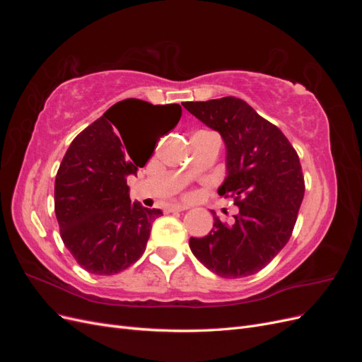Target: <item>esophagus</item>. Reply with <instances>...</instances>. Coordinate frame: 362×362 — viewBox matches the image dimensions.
<instances>
[{"mask_svg": "<svg viewBox=\"0 0 362 362\" xmlns=\"http://www.w3.org/2000/svg\"><path fill=\"white\" fill-rule=\"evenodd\" d=\"M190 206H187V205H172V208H170V211H185V210H189Z\"/></svg>", "mask_w": 362, "mask_h": 362, "instance_id": "obj_1", "label": "esophagus"}]
</instances>
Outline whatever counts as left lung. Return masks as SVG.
<instances>
[{
  "mask_svg": "<svg viewBox=\"0 0 362 362\" xmlns=\"http://www.w3.org/2000/svg\"><path fill=\"white\" fill-rule=\"evenodd\" d=\"M226 146L221 196L238 206L231 225L213 213L210 234L190 238L193 255L222 278H245L264 269L287 245L298 218L305 182L298 152L282 131L235 96L184 103Z\"/></svg>",
  "mask_w": 362,
  "mask_h": 362,
  "instance_id": "1",
  "label": "left lung"
}]
</instances>
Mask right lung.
<instances>
[{
  "label": "right lung",
  "instance_id": "obj_1",
  "mask_svg": "<svg viewBox=\"0 0 362 362\" xmlns=\"http://www.w3.org/2000/svg\"><path fill=\"white\" fill-rule=\"evenodd\" d=\"M181 113L180 104L129 98L72 140L56 177L54 210L64 246L84 270L115 275L144 255L152 222L163 213L131 202L127 177L145 166L157 140L136 139L127 128L157 119L166 134Z\"/></svg>",
  "mask_w": 362,
  "mask_h": 362
}]
</instances>
